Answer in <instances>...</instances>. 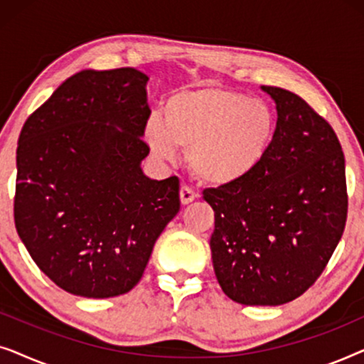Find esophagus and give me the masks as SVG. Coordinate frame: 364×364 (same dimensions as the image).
I'll use <instances>...</instances> for the list:
<instances>
[{
  "label": "esophagus",
  "mask_w": 364,
  "mask_h": 364,
  "mask_svg": "<svg viewBox=\"0 0 364 364\" xmlns=\"http://www.w3.org/2000/svg\"><path fill=\"white\" fill-rule=\"evenodd\" d=\"M196 197H197L196 192H193L192 188H188L186 186L181 188V202H182V205H188V203L196 200Z\"/></svg>",
  "instance_id": "34e87169"
}]
</instances>
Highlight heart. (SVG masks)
Masks as SVG:
<instances>
[{"instance_id": "1", "label": "heart", "mask_w": 364, "mask_h": 364, "mask_svg": "<svg viewBox=\"0 0 364 364\" xmlns=\"http://www.w3.org/2000/svg\"><path fill=\"white\" fill-rule=\"evenodd\" d=\"M278 121L262 99L220 86L173 92L164 102V121L151 114L146 139L157 157L173 161L186 149L193 176L212 187H233L250 178L270 154Z\"/></svg>"}]
</instances>
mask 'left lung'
I'll use <instances>...</instances> for the list:
<instances>
[{
	"label": "left lung",
	"instance_id": "8db88e82",
	"mask_svg": "<svg viewBox=\"0 0 364 364\" xmlns=\"http://www.w3.org/2000/svg\"><path fill=\"white\" fill-rule=\"evenodd\" d=\"M278 131L262 167L233 187L203 191L215 212L213 270L242 305L277 306L303 295L345 230V156L335 131L300 96L262 86Z\"/></svg>",
	"mask_w": 364,
	"mask_h": 364
}]
</instances>
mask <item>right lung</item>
Here are the masks:
<instances>
[{"label":"right lung","instance_id":"right-lung-1","mask_svg":"<svg viewBox=\"0 0 364 364\" xmlns=\"http://www.w3.org/2000/svg\"><path fill=\"white\" fill-rule=\"evenodd\" d=\"M147 81L134 68L84 69L19 134L14 225L39 270L73 295L131 291L181 210L178 178L141 167Z\"/></svg>","mask_w":364,"mask_h":364}]
</instances>
